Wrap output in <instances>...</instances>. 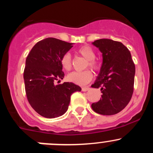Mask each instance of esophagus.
I'll return each mask as SVG.
<instances>
[{
    "mask_svg": "<svg viewBox=\"0 0 153 153\" xmlns=\"http://www.w3.org/2000/svg\"><path fill=\"white\" fill-rule=\"evenodd\" d=\"M89 89H90V88H89V86H84V87H82V91L83 92H86V91L89 90Z\"/></svg>",
    "mask_w": 153,
    "mask_h": 153,
    "instance_id": "1",
    "label": "esophagus"
}]
</instances>
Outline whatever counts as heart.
I'll return each mask as SVG.
<instances>
[{"instance_id": "heart-1", "label": "heart", "mask_w": 153, "mask_h": 153, "mask_svg": "<svg viewBox=\"0 0 153 153\" xmlns=\"http://www.w3.org/2000/svg\"><path fill=\"white\" fill-rule=\"evenodd\" d=\"M78 52L87 60V65L93 69L98 68V64L94 58L95 53L92 47L89 46H83L78 49ZM61 65L65 70H70L72 67V59L69 53H66L63 55L61 60ZM92 73L90 70H84L83 72H72L68 75L67 78L69 81L78 85L87 84L92 78Z\"/></svg>"}]
</instances>
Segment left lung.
<instances>
[{
  "mask_svg": "<svg viewBox=\"0 0 153 153\" xmlns=\"http://www.w3.org/2000/svg\"><path fill=\"white\" fill-rule=\"evenodd\" d=\"M102 53V65L92 87L101 88V98L92 104L95 112L112 115L121 112L133 93L135 67L130 52L122 43L111 39L92 42Z\"/></svg>",
  "mask_w": 153,
  "mask_h": 153,
  "instance_id": "1",
  "label": "left lung"
}]
</instances>
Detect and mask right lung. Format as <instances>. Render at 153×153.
<instances>
[{
  "label": "right lung",
  "mask_w": 153,
  "mask_h": 153,
  "mask_svg": "<svg viewBox=\"0 0 153 153\" xmlns=\"http://www.w3.org/2000/svg\"><path fill=\"white\" fill-rule=\"evenodd\" d=\"M54 38L37 43L27 56L24 72L26 94L31 106L41 116L58 118L67 111L70 96L81 88L72 82L55 84L64 78L61 60L72 46Z\"/></svg>",
  "instance_id": "1"
}]
</instances>
